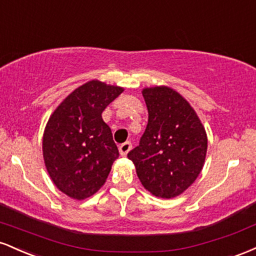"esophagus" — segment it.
Returning <instances> with one entry per match:
<instances>
[{"instance_id":"esophagus-1","label":"esophagus","mask_w":256,"mask_h":256,"mask_svg":"<svg viewBox=\"0 0 256 256\" xmlns=\"http://www.w3.org/2000/svg\"><path fill=\"white\" fill-rule=\"evenodd\" d=\"M131 148H132V144H131L130 142L122 143V144L119 146L120 155H122V156H126V155H128V152L131 150Z\"/></svg>"}]
</instances>
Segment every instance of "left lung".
Masks as SVG:
<instances>
[{"mask_svg": "<svg viewBox=\"0 0 256 256\" xmlns=\"http://www.w3.org/2000/svg\"><path fill=\"white\" fill-rule=\"evenodd\" d=\"M148 124L140 146L128 154L143 186L152 195L172 198L198 177L207 152V134L198 114L168 86L142 91Z\"/></svg>", "mask_w": 256, "mask_h": 256, "instance_id": "obj_1", "label": "left lung"}]
</instances>
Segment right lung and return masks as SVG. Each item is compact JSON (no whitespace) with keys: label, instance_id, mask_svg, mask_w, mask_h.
Masks as SVG:
<instances>
[{"label":"right lung","instance_id":"right-lung-1","mask_svg":"<svg viewBox=\"0 0 256 256\" xmlns=\"http://www.w3.org/2000/svg\"><path fill=\"white\" fill-rule=\"evenodd\" d=\"M122 91L90 80L70 94L48 120L44 164L58 189L70 198L84 200L98 192L119 156L102 112Z\"/></svg>","mask_w":256,"mask_h":256}]
</instances>
